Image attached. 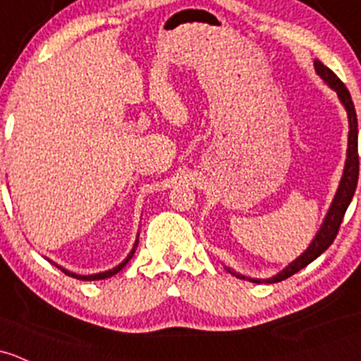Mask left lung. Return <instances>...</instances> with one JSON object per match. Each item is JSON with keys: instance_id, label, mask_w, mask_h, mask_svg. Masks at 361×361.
<instances>
[{"instance_id": "obj_1", "label": "left lung", "mask_w": 361, "mask_h": 361, "mask_svg": "<svg viewBox=\"0 0 361 361\" xmlns=\"http://www.w3.org/2000/svg\"><path fill=\"white\" fill-rule=\"evenodd\" d=\"M314 71L320 75L322 81L325 85H329L331 88L337 93V98L341 100L343 107L346 109L348 114V124H350V133H348V150H346V162H344V171L343 176H341L339 187H337L336 195H334L331 207H329L327 214H325L324 223H322L320 230L317 231V235L313 237V240L310 242V245L306 247L305 252L299 257H295L292 263L287 264L282 271H279L276 275L270 276V279H250V276L240 275V273L233 271L231 268H226L231 275H235L237 279L249 280L254 283H276L282 282V280L289 279V276L302 270L305 267H308L311 261L317 259L322 252L329 249V245L332 244L334 238H336L337 231H339L341 223H343L344 212H346L348 206H350L353 195H355L356 183H358V171H360V159H358V119H356V111L355 105H353L351 94L348 91L346 86L343 85L339 78H337L334 72L325 67L320 60H314L313 62Z\"/></svg>"}]
</instances>
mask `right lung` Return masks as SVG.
I'll return each mask as SVG.
<instances>
[{"instance_id":"1","label":"right lung","mask_w":361,"mask_h":361,"mask_svg":"<svg viewBox=\"0 0 361 361\" xmlns=\"http://www.w3.org/2000/svg\"><path fill=\"white\" fill-rule=\"evenodd\" d=\"M138 235H140V233H138ZM136 247H138V237H136L135 244H133V249L130 250V254H128V256H126V259H124V261H121V263L117 264V267H114L112 270H107V271H100V273H93V275H78V273H72V271H69V270H66V268H63V267H60V264L53 263V261L48 259V257H47V259L50 261L51 264H55V267L59 268L60 271H63V273H66V275L72 276V279H78V280H104V279H109V276L116 275V273H119L121 270H123V268L126 267V264H128V261H130L131 257H133V254H135Z\"/></svg>"}]
</instances>
